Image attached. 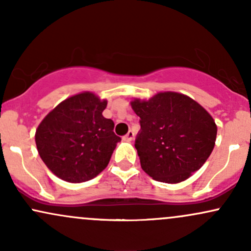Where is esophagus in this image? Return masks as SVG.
Here are the masks:
<instances>
[{"label": "esophagus", "mask_w": 251, "mask_h": 251, "mask_svg": "<svg viewBox=\"0 0 251 251\" xmlns=\"http://www.w3.org/2000/svg\"><path fill=\"white\" fill-rule=\"evenodd\" d=\"M133 138H134L133 132L128 131L127 134H126L125 137H124V140H126V142H132V140H133Z\"/></svg>", "instance_id": "34e87169"}]
</instances>
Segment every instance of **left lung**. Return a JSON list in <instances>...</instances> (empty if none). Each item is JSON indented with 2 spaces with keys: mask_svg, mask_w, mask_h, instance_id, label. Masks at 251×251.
Segmentation results:
<instances>
[{
  "mask_svg": "<svg viewBox=\"0 0 251 251\" xmlns=\"http://www.w3.org/2000/svg\"><path fill=\"white\" fill-rule=\"evenodd\" d=\"M131 107L140 118L134 144L140 165L154 180L184 181L211 154L217 125L209 112L190 97L159 92L149 100L135 98Z\"/></svg>",
  "mask_w": 251,
  "mask_h": 251,
  "instance_id": "1",
  "label": "left lung"
}]
</instances>
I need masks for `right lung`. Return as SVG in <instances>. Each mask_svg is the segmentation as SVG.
<instances>
[{
    "mask_svg": "<svg viewBox=\"0 0 251 251\" xmlns=\"http://www.w3.org/2000/svg\"><path fill=\"white\" fill-rule=\"evenodd\" d=\"M106 106V99L82 92L60 102L37 126V152L60 179L82 183L108 165L122 139L114 134V123L102 116Z\"/></svg>",
    "mask_w": 251,
    "mask_h": 251,
    "instance_id": "add662e5",
    "label": "right lung"
}]
</instances>
